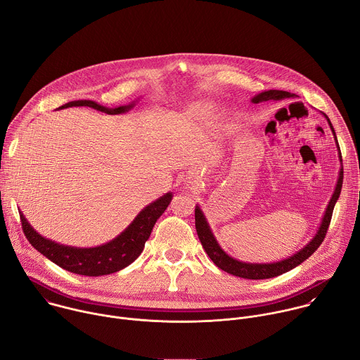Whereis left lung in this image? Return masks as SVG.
<instances>
[{
  "instance_id": "1",
  "label": "left lung",
  "mask_w": 360,
  "mask_h": 360,
  "mask_svg": "<svg viewBox=\"0 0 360 360\" xmlns=\"http://www.w3.org/2000/svg\"><path fill=\"white\" fill-rule=\"evenodd\" d=\"M293 96H295V94H290V92H286V91L269 89V91H265V92L255 95L252 98V102H253V104H259V102L281 101V99L293 98ZM325 117H326V120L330 125V129H332L333 135H335V141H336V145H338V149H339V160L342 162V153H340V148H339V143H338V139H336V132H335L328 115H325ZM342 184H343V167L339 171V179H338V184H336L335 192H333V195H332V198L328 203V208H326L325 215L322 218V224L319 226V231L316 232V235L314 236V239L309 243H307L304 248H302L299 252L289 256L288 259L274 262V264H248V262H242V261H238V259L232 258V256H229L219 246V243L217 242V239H215V236H214V233L210 228V224L207 222V218H205L203 212L196 205V208H195V228H196V232H198V238H199L205 252H207L210 258L212 259V262L219 269H222V271H225V272H228L233 276H239V278H243V279H269V278L279 276V275L296 268L302 262H304L321 246V243L323 242V239L326 236V232H328V228H329V224H330V219H332L335 203H336V200L340 195Z\"/></svg>"
}]
</instances>
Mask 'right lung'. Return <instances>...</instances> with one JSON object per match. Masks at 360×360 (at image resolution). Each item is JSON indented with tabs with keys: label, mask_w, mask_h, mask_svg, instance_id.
Here are the masks:
<instances>
[{
	"label": "right lung",
	"mask_w": 360,
	"mask_h": 360,
	"mask_svg": "<svg viewBox=\"0 0 360 360\" xmlns=\"http://www.w3.org/2000/svg\"><path fill=\"white\" fill-rule=\"evenodd\" d=\"M68 107H91L96 111L107 114H124L134 107V104L118 107V108H107L102 107L94 101L81 99L72 101L63 105L61 108ZM172 199V193L168 192L155 202L149 203L145 207L132 224L115 239L105 245H99L95 248H74L67 245H60L54 240H49L41 236L34 228L28 224L25 217L20 214L22 231L28 239V242L39 252L45 258L53 261L60 268L84 275V276H102L118 272L128 265H131L141 252L143 250L145 242L148 240L153 225L157 219L165 212L168 205Z\"/></svg>",
	"instance_id": "obj_1"
}]
</instances>
